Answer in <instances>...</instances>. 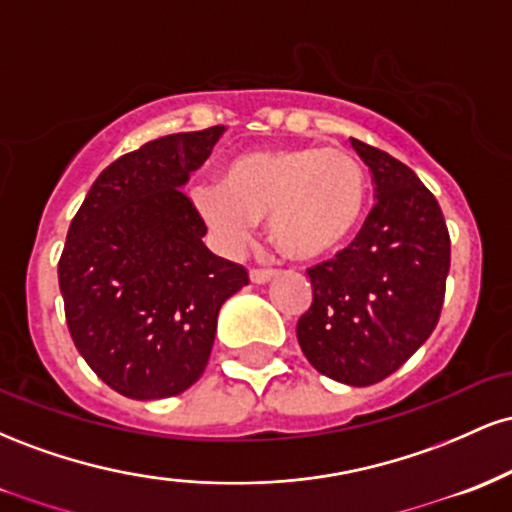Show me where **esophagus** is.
<instances>
[{
	"mask_svg": "<svg viewBox=\"0 0 512 512\" xmlns=\"http://www.w3.org/2000/svg\"><path fill=\"white\" fill-rule=\"evenodd\" d=\"M274 276H276L274 269H252L250 281H252V284H269Z\"/></svg>",
	"mask_w": 512,
	"mask_h": 512,
	"instance_id": "esophagus-1",
	"label": "esophagus"
}]
</instances>
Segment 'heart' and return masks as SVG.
Wrapping results in <instances>:
<instances>
[{
    "label": "heart",
    "mask_w": 512,
    "mask_h": 512,
    "mask_svg": "<svg viewBox=\"0 0 512 512\" xmlns=\"http://www.w3.org/2000/svg\"><path fill=\"white\" fill-rule=\"evenodd\" d=\"M190 202L223 248H243L257 221L269 219V236L286 260L315 262L356 233L366 175L337 146H274L233 158L223 182H197Z\"/></svg>",
    "instance_id": "b5f03b06"
}]
</instances>
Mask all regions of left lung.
Masks as SVG:
<instances>
[{
  "label": "left lung",
  "mask_w": 512,
  "mask_h": 512,
  "mask_svg": "<svg viewBox=\"0 0 512 512\" xmlns=\"http://www.w3.org/2000/svg\"><path fill=\"white\" fill-rule=\"evenodd\" d=\"M351 146L373 173L378 202L349 248L308 269L313 305L296 334L315 370L366 387L395 373L436 330L450 236L414 170L358 139Z\"/></svg>",
  "instance_id": "1"
}]
</instances>
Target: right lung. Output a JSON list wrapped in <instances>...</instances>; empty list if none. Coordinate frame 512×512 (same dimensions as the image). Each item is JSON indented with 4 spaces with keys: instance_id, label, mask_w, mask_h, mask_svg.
Segmentation results:
<instances>
[{
    "instance_id": "obj_1",
    "label": "right lung",
    "mask_w": 512,
    "mask_h": 512,
    "mask_svg": "<svg viewBox=\"0 0 512 512\" xmlns=\"http://www.w3.org/2000/svg\"><path fill=\"white\" fill-rule=\"evenodd\" d=\"M226 127L178 132L117 158L69 226L60 291L69 334L105 385L163 399L207 368L221 305L248 272L202 243L207 226L182 187Z\"/></svg>"
}]
</instances>
